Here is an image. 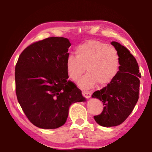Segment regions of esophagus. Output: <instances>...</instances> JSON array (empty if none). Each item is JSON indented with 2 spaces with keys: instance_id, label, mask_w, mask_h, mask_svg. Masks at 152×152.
I'll return each mask as SVG.
<instances>
[{
  "instance_id": "1",
  "label": "esophagus",
  "mask_w": 152,
  "mask_h": 152,
  "mask_svg": "<svg viewBox=\"0 0 152 152\" xmlns=\"http://www.w3.org/2000/svg\"><path fill=\"white\" fill-rule=\"evenodd\" d=\"M82 95L83 96L85 97L86 98H90L91 97V93L89 91H82Z\"/></svg>"
}]
</instances>
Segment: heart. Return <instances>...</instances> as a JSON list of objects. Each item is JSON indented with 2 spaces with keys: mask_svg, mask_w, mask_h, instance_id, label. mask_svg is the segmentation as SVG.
Listing matches in <instances>:
<instances>
[{
  "mask_svg": "<svg viewBox=\"0 0 152 152\" xmlns=\"http://www.w3.org/2000/svg\"><path fill=\"white\" fill-rule=\"evenodd\" d=\"M76 57L69 55L66 62V72L73 81H78L86 70L88 73L80 79L78 85L91 88L98 82L105 86L117 76L120 68V57L114 47L99 41L90 40L75 49Z\"/></svg>",
  "mask_w": 152,
  "mask_h": 152,
  "instance_id": "obj_1",
  "label": "heart"
}]
</instances>
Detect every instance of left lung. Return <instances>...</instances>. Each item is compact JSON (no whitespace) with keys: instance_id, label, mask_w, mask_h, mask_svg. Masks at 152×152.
Instances as JSON below:
<instances>
[{"instance_id":"obj_1","label":"left lung","mask_w":152,"mask_h":152,"mask_svg":"<svg viewBox=\"0 0 152 152\" xmlns=\"http://www.w3.org/2000/svg\"><path fill=\"white\" fill-rule=\"evenodd\" d=\"M111 44L119 55V71L111 83L91 96L103 102L102 113L94 118L105 127L119 125L131 113L138 100L141 78L138 62L129 50L116 41Z\"/></svg>"}]
</instances>
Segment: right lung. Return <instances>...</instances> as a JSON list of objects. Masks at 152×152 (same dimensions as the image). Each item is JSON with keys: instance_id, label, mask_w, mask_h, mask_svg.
Segmentation results:
<instances>
[{"instance_id": "1", "label": "right lung", "mask_w": 152, "mask_h": 152, "mask_svg": "<svg viewBox=\"0 0 152 152\" xmlns=\"http://www.w3.org/2000/svg\"><path fill=\"white\" fill-rule=\"evenodd\" d=\"M71 44L50 37L33 43L21 53L15 67L17 99L37 127L55 129L66 123L72 103L85 101L82 91L67 81L66 62Z\"/></svg>"}]
</instances>
